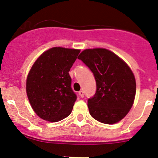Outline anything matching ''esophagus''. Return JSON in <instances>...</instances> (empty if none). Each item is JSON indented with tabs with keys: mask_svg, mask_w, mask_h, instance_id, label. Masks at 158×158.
<instances>
[{
	"mask_svg": "<svg viewBox=\"0 0 158 158\" xmlns=\"http://www.w3.org/2000/svg\"><path fill=\"white\" fill-rule=\"evenodd\" d=\"M79 94L80 95L81 98H83L84 97V92H83V91H79Z\"/></svg>",
	"mask_w": 158,
	"mask_h": 158,
	"instance_id": "1",
	"label": "esophagus"
}]
</instances>
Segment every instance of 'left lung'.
Returning <instances> with one entry per match:
<instances>
[{"label":"left lung","mask_w":158,"mask_h":158,"mask_svg":"<svg viewBox=\"0 0 158 158\" xmlns=\"http://www.w3.org/2000/svg\"><path fill=\"white\" fill-rule=\"evenodd\" d=\"M81 60L93 73L96 92L88 100L91 116L105 124L123 119L132 107L136 92L135 79L129 66L105 48L85 49Z\"/></svg>","instance_id":"obj_1"}]
</instances>
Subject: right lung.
Instances as JSON below:
<instances>
[{
  "label": "right lung",
  "mask_w": 158,
  "mask_h": 158,
  "mask_svg": "<svg viewBox=\"0 0 158 158\" xmlns=\"http://www.w3.org/2000/svg\"><path fill=\"white\" fill-rule=\"evenodd\" d=\"M80 50L55 47L36 60L26 79V93L33 110L44 120L58 122L72 112L76 94L69 71Z\"/></svg>",
  "instance_id": "1"
}]
</instances>
